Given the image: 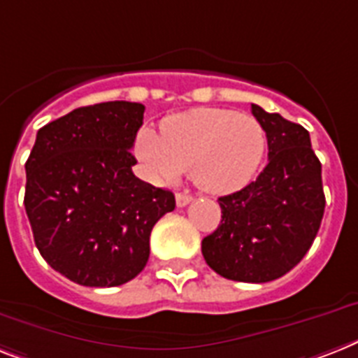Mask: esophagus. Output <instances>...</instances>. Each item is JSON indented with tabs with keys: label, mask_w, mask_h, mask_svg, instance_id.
<instances>
[{
	"label": "esophagus",
	"mask_w": 358,
	"mask_h": 358,
	"mask_svg": "<svg viewBox=\"0 0 358 358\" xmlns=\"http://www.w3.org/2000/svg\"><path fill=\"white\" fill-rule=\"evenodd\" d=\"M191 200H193V196H191L189 193H178V194H176V206H178V208H184V206H187Z\"/></svg>",
	"instance_id": "obj_1"
}]
</instances>
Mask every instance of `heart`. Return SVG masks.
Returning a JSON list of instances; mask_svg holds the SVG:
<instances>
[{"mask_svg":"<svg viewBox=\"0 0 358 358\" xmlns=\"http://www.w3.org/2000/svg\"><path fill=\"white\" fill-rule=\"evenodd\" d=\"M266 152V134L248 113L196 108L167 117L162 136L141 129L136 154L159 180L174 182L191 171L194 184L224 194L248 185Z\"/></svg>","mask_w":358,"mask_h":358,"instance_id":"b5f03b06","label":"heart"}]
</instances>
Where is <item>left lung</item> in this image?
<instances>
[{
  "instance_id": "8db88e82",
  "label": "left lung",
  "mask_w": 358,
  "mask_h": 358,
  "mask_svg": "<svg viewBox=\"0 0 358 358\" xmlns=\"http://www.w3.org/2000/svg\"><path fill=\"white\" fill-rule=\"evenodd\" d=\"M266 132L268 164L237 193L220 196L222 220L202 241L206 263L226 280L266 283L309 252L325 209L322 164L309 132L252 104Z\"/></svg>"
}]
</instances>
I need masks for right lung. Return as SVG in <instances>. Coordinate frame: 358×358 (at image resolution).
Segmentation results:
<instances>
[{"label": "right lung", "mask_w": 358, "mask_h": 358, "mask_svg": "<svg viewBox=\"0 0 358 358\" xmlns=\"http://www.w3.org/2000/svg\"><path fill=\"white\" fill-rule=\"evenodd\" d=\"M145 106H83L38 130L25 173V211L51 268L84 287H117L145 268L150 231L176 202L134 176L130 149Z\"/></svg>", "instance_id": "1"}]
</instances>
